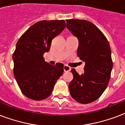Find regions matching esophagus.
Instances as JSON below:
<instances>
[{
	"label": "esophagus",
	"instance_id": "obj_1",
	"mask_svg": "<svg viewBox=\"0 0 125 125\" xmlns=\"http://www.w3.org/2000/svg\"><path fill=\"white\" fill-rule=\"evenodd\" d=\"M63 70H64L65 72H68V71H69L71 70V68L69 66L66 65H64V66H63Z\"/></svg>",
	"mask_w": 125,
	"mask_h": 125
}]
</instances>
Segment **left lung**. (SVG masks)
<instances>
[{
    "label": "left lung",
    "instance_id": "obj_1",
    "mask_svg": "<svg viewBox=\"0 0 125 125\" xmlns=\"http://www.w3.org/2000/svg\"><path fill=\"white\" fill-rule=\"evenodd\" d=\"M67 28L78 40L77 55L85 63L84 73L71 69L73 79L69 84L71 97L81 104L96 101L106 88L113 67L108 40L92 22L85 20H66Z\"/></svg>",
    "mask_w": 125,
    "mask_h": 125
}]
</instances>
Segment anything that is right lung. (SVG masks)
Masks as SVG:
<instances>
[{
	"label": "right lung",
	"instance_id": "add662e5",
	"mask_svg": "<svg viewBox=\"0 0 125 125\" xmlns=\"http://www.w3.org/2000/svg\"><path fill=\"white\" fill-rule=\"evenodd\" d=\"M65 27L64 20L41 21L30 26L17 43L13 54V73L22 93L29 99L40 101L49 97L62 75L63 64H49L43 54Z\"/></svg>",
	"mask_w": 125,
	"mask_h": 125
}]
</instances>
